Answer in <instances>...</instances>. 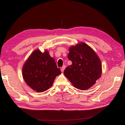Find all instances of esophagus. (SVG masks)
I'll list each match as a JSON object with an SVG mask.
<instances>
[{
    "label": "esophagus",
    "instance_id": "esophagus-1",
    "mask_svg": "<svg viewBox=\"0 0 125 125\" xmlns=\"http://www.w3.org/2000/svg\"><path fill=\"white\" fill-rule=\"evenodd\" d=\"M65 68V65H63V66L62 68H61V72H64V71Z\"/></svg>",
    "mask_w": 125,
    "mask_h": 125
}]
</instances>
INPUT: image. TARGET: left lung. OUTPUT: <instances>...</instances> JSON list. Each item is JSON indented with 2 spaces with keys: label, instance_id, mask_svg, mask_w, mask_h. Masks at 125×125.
<instances>
[{
  "label": "left lung",
  "instance_id": "left-lung-1",
  "mask_svg": "<svg viewBox=\"0 0 125 125\" xmlns=\"http://www.w3.org/2000/svg\"><path fill=\"white\" fill-rule=\"evenodd\" d=\"M68 58L72 64L68 66L64 74L78 89H88L101 77L102 65L100 58L89 46L80 42L69 48Z\"/></svg>",
  "mask_w": 125,
  "mask_h": 125
}]
</instances>
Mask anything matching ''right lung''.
Here are the masks:
<instances>
[{
  "label": "right lung",
  "instance_id": "right-lung-1",
  "mask_svg": "<svg viewBox=\"0 0 125 125\" xmlns=\"http://www.w3.org/2000/svg\"><path fill=\"white\" fill-rule=\"evenodd\" d=\"M25 83L33 90L42 93L51 87L57 76L61 73L47 50L36 49L30 54L22 67Z\"/></svg>",
  "mask_w": 125,
  "mask_h": 125
}]
</instances>
